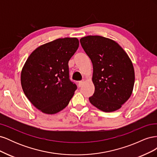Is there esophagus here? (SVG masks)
Wrapping results in <instances>:
<instances>
[{
  "label": "esophagus",
  "instance_id": "1",
  "mask_svg": "<svg viewBox=\"0 0 157 157\" xmlns=\"http://www.w3.org/2000/svg\"><path fill=\"white\" fill-rule=\"evenodd\" d=\"M84 82V81H79L78 82V86L79 87H82L83 86Z\"/></svg>",
  "mask_w": 157,
  "mask_h": 157
}]
</instances>
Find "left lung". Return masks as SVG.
I'll return each instance as SVG.
<instances>
[{
	"instance_id": "left-lung-1",
	"label": "left lung",
	"mask_w": 157,
	"mask_h": 157,
	"mask_svg": "<svg viewBox=\"0 0 157 157\" xmlns=\"http://www.w3.org/2000/svg\"><path fill=\"white\" fill-rule=\"evenodd\" d=\"M80 42L93 65L95 91L90 102L103 112L118 110L134 89L135 73L130 58L117 42L108 38L89 35Z\"/></svg>"
}]
</instances>
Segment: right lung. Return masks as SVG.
I'll return each instance as SVG.
<instances>
[{"instance_id":"add662e5","label":"right lung","mask_w":157,"mask_h":157,"mask_svg":"<svg viewBox=\"0 0 157 157\" xmlns=\"http://www.w3.org/2000/svg\"><path fill=\"white\" fill-rule=\"evenodd\" d=\"M78 46L77 38L58 39L36 48L23 65V92L43 113H59L73 98L77 86L69 80L68 62Z\"/></svg>"}]
</instances>
